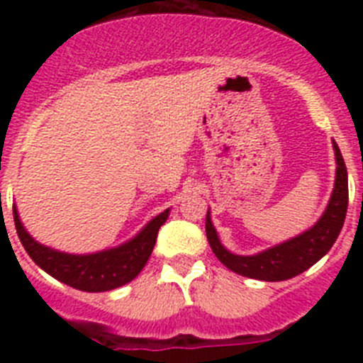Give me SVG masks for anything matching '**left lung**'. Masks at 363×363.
Returning a JSON list of instances; mask_svg holds the SVG:
<instances>
[{
    "label": "left lung",
    "mask_w": 363,
    "mask_h": 363,
    "mask_svg": "<svg viewBox=\"0 0 363 363\" xmlns=\"http://www.w3.org/2000/svg\"><path fill=\"white\" fill-rule=\"evenodd\" d=\"M333 149H335L336 160V176L329 203L318 221L294 238L277 243L256 255H234L220 242L216 227L211 220V211H207L205 233H207L211 249L221 264L242 277L262 281H281L298 277L300 272L307 271L311 265L316 264L320 258L331 251L340 230L344 227L349 201L347 169L335 140H333Z\"/></svg>",
    "instance_id": "8db88e82"
}]
</instances>
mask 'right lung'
Masks as SVG:
<instances>
[{
  "instance_id": "add662e5",
  "label": "right lung",
  "mask_w": 363,
  "mask_h": 363,
  "mask_svg": "<svg viewBox=\"0 0 363 363\" xmlns=\"http://www.w3.org/2000/svg\"><path fill=\"white\" fill-rule=\"evenodd\" d=\"M169 214L171 209H165L158 216H154L140 233L120 245L89 255H72L43 245L32 238L30 233L21 223L14 205L16 230L32 262L62 284L85 293H105L133 281L152 255L160 227L165 223Z\"/></svg>"
}]
</instances>
